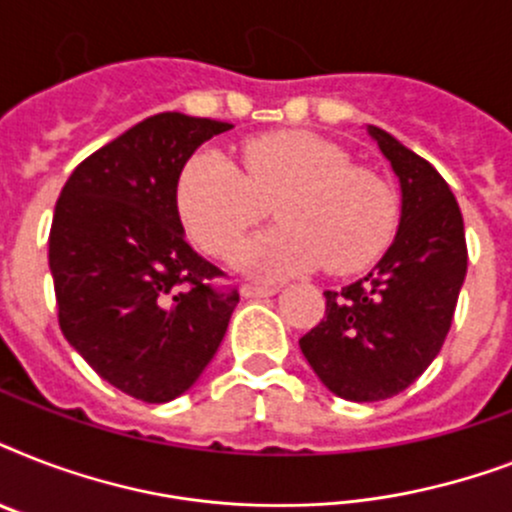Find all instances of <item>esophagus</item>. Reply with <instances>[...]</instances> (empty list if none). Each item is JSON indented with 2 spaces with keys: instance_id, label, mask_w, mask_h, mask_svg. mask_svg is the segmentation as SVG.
<instances>
[{
  "instance_id": "esophagus-1",
  "label": "esophagus",
  "mask_w": 512,
  "mask_h": 512,
  "mask_svg": "<svg viewBox=\"0 0 512 512\" xmlns=\"http://www.w3.org/2000/svg\"><path fill=\"white\" fill-rule=\"evenodd\" d=\"M241 295L244 297H268V295H276V287L273 284H244L241 287Z\"/></svg>"
}]
</instances>
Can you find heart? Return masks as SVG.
<instances>
[{"instance_id":"1","label":"heart","mask_w":512,"mask_h":512,"mask_svg":"<svg viewBox=\"0 0 512 512\" xmlns=\"http://www.w3.org/2000/svg\"><path fill=\"white\" fill-rule=\"evenodd\" d=\"M281 228L255 239L241 265L263 276L327 263L332 273L369 268L398 228V196L377 172L311 132H276L244 148V170L223 151H199L177 177V212L207 255L236 252L276 201Z\"/></svg>"}]
</instances>
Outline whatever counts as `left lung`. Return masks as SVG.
Returning <instances> with one entry per match:
<instances>
[{
  "mask_svg": "<svg viewBox=\"0 0 512 512\" xmlns=\"http://www.w3.org/2000/svg\"><path fill=\"white\" fill-rule=\"evenodd\" d=\"M372 138L401 180V225L380 263L340 292H324V319L300 350L335 396L385 401L438 356L468 271L465 225L452 188L385 130Z\"/></svg>",
  "mask_w": 512,
  "mask_h": 512,
  "instance_id": "8db88e82",
  "label": "left lung"
}]
</instances>
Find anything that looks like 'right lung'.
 <instances>
[{
	"label": "right lung",
	"mask_w": 512,
	"mask_h": 512,
	"mask_svg": "<svg viewBox=\"0 0 512 512\" xmlns=\"http://www.w3.org/2000/svg\"><path fill=\"white\" fill-rule=\"evenodd\" d=\"M233 124L177 111L111 140L63 185L50 228L58 324L79 356L127 396L164 404L220 348L239 289L193 252L177 177L204 140Z\"/></svg>",
	"instance_id": "obj_1"
}]
</instances>
